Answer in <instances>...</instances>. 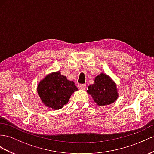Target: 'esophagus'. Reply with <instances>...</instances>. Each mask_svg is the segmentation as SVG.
<instances>
[{
  "label": "esophagus",
  "mask_w": 154,
  "mask_h": 154,
  "mask_svg": "<svg viewBox=\"0 0 154 154\" xmlns=\"http://www.w3.org/2000/svg\"><path fill=\"white\" fill-rule=\"evenodd\" d=\"M78 87H79V88H80V89L85 90L86 88V84H79Z\"/></svg>",
  "instance_id": "obj_1"
}]
</instances>
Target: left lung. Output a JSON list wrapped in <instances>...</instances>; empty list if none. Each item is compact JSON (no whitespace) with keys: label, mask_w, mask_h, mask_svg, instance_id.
Instances as JSON below:
<instances>
[{"label":"left lung","mask_w":154,"mask_h":154,"mask_svg":"<svg viewBox=\"0 0 154 154\" xmlns=\"http://www.w3.org/2000/svg\"><path fill=\"white\" fill-rule=\"evenodd\" d=\"M87 92L92 96L96 103L100 106L111 104L118 97L115 82L104 73L96 77L94 84L88 86Z\"/></svg>","instance_id":"left-lung-1"}]
</instances>
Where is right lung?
<instances>
[{"label": "right lung", "instance_id": "obj_1", "mask_svg": "<svg viewBox=\"0 0 154 154\" xmlns=\"http://www.w3.org/2000/svg\"><path fill=\"white\" fill-rule=\"evenodd\" d=\"M37 89L43 104L54 110L62 108L78 90L73 81L68 80L59 72L47 75L39 82Z\"/></svg>", "mask_w": 154, "mask_h": 154}]
</instances>
